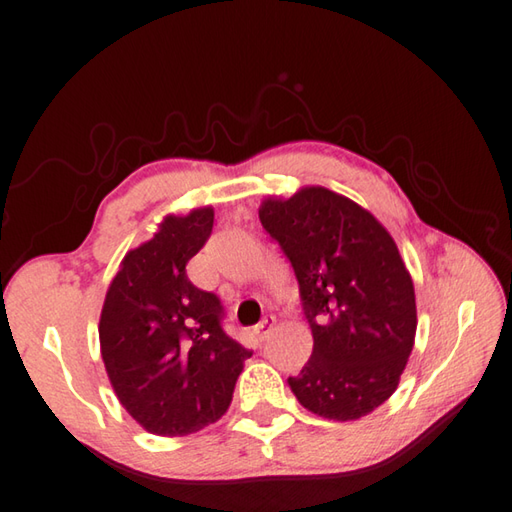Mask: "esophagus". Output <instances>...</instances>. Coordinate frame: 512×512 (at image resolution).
Returning a JSON list of instances; mask_svg holds the SVG:
<instances>
[{
	"instance_id": "esophagus-1",
	"label": "esophagus",
	"mask_w": 512,
	"mask_h": 512,
	"mask_svg": "<svg viewBox=\"0 0 512 512\" xmlns=\"http://www.w3.org/2000/svg\"><path fill=\"white\" fill-rule=\"evenodd\" d=\"M274 325H276V318L274 316H265L263 321H260L256 327H254V332H256V336L260 341H265L269 334H272V330H274Z\"/></svg>"
}]
</instances>
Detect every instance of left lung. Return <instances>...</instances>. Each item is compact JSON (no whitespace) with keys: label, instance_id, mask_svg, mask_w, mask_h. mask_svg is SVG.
Listing matches in <instances>:
<instances>
[{"label":"left lung","instance_id":"8db88e82","mask_svg":"<svg viewBox=\"0 0 512 512\" xmlns=\"http://www.w3.org/2000/svg\"><path fill=\"white\" fill-rule=\"evenodd\" d=\"M265 231L294 267L314 350L287 383L318 417L354 421L397 390L417 334L414 285L379 220L325 187L267 198Z\"/></svg>","mask_w":512,"mask_h":512}]
</instances>
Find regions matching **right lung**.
I'll return each instance as SVG.
<instances>
[{
  "label": "right lung",
  "instance_id": "obj_1",
  "mask_svg": "<svg viewBox=\"0 0 512 512\" xmlns=\"http://www.w3.org/2000/svg\"><path fill=\"white\" fill-rule=\"evenodd\" d=\"M211 227V207L167 216L122 258L104 298L106 374L124 410L153 435L182 437L218 421L252 356L223 330L220 298L187 276Z\"/></svg>",
  "mask_w": 512,
  "mask_h": 512
}]
</instances>
